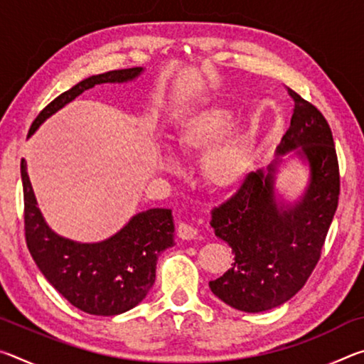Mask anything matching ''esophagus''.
I'll return each instance as SVG.
<instances>
[{
	"label": "esophagus",
	"mask_w": 364,
	"mask_h": 364,
	"mask_svg": "<svg viewBox=\"0 0 364 364\" xmlns=\"http://www.w3.org/2000/svg\"><path fill=\"white\" fill-rule=\"evenodd\" d=\"M178 236H180L183 241H191V239H196L197 236V228L188 223H180L178 226Z\"/></svg>",
	"instance_id": "obj_1"
}]
</instances>
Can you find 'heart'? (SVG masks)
Segmentation results:
<instances>
[{"label": "heart", "mask_w": 364, "mask_h": 364, "mask_svg": "<svg viewBox=\"0 0 364 364\" xmlns=\"http://www.w3.org/2000/svg\"><path fill=\"white\" fill-rule=\"evenodd\" d=\"M236 112L225 106H210L184 123L175 139V151L184 156L204 154L200 178L217 194L237 191L247 180L254 162L255 136L247 128L232 130ZM165 167H173V159H164Z\"/></svg>", "instance_id": "b5f03b06"}]
</instances>
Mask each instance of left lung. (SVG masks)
Returning <instances> with one entry per match:
<instances>
[{
  "label": "left lung",
  "mask_w": 364,
  "mask_h": 364,
  "mask_svg": "<svg viewBox=\"0 0 364 364\" xmlns=\"http://www.w3.org/2000/svg\"><path fill=\"white\" fill-rule=\"evenodd\" d=\"M289 95L294 114L276 159L212 212V230L232 249L234 262L208 286L221 301L245 313L279 306L304 287L337 210L341 184L331 128L315 106L292 90ZM292 159L304 165L307 178L289 198L277 183Z\"/></svg>",
  "instance_id": "left-lung-1"
}]
</instances>
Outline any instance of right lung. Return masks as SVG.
Wrapping results in <instances>:
<instances>
[{"mask_svg": "<svg viewBox=\"0 0 364 364\" xmlns=\"http://www.w3.org/2000/svg\"><path fill=\"white\" fill-rule=\"evenodd\" d=\"M143 73V67H133L82 80L41 110L28 136L86 90L104 83H130ZM21 178L27 245L49 284L90 315L114 316L139 305L156 281L159 254L175 244V221L170 208H149L133 215L104 241L78 242L60 236L46 223L30 183L26 159L21 160Z\"/></svg>", "mask_w": 364, "mask_h": 364, "instance_id": "obj_1", "label": "right lung"}]
</instances>
